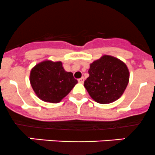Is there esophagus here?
<instances>
[{
  "mask_svg": "<svg viewBox=\"0 0 155 155\" xmlns=\"http://www.w3.org/2000/svg\"><path fill=\"white\" fill-rule=\"evenodd\" d=\"M84 77H82V78H79V79H78V82L81 83V84H83V83H84Z\"/></svg>",
  "mask_w": 155,
  "mask_h": 155,
  "instance_id": "esophagus-1",
  "label": "esophagus"
}]
</instances>
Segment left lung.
Wrapping results in <instances>:
<instances>
[{
	"label": "left lung",
	"instance_id": "8db88e82",
	"mask_svg": "<svg viewBox=\"0 0 155 155\" xmlns=\"http://www.w3.org/2000/svg\"><path fill=\"white\" fill-rule=\"evenodd\" d=\"M84 87L93 100L108 104L118 99L129 83L130 73L126 64L111 56H102L90 64Z\"/></svg>",
	"mask_w": 155,
	"mask_h": 155
}]
</instances>
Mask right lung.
I'll use <instances>...</instances> for the list:
<instances>
[{
	"label": "right lung",
	"mask_w": 155,
	"mask_h": 155,
	"mask_svg": "<svg viewBox=\"0 0 155 155\" xmlns=\"http://www.w3.org/2000/svg\"><path fill=\"white\" fill-rule=\"evenodd\" d=\"M30 83L38 98L58 103L78 84L71 72H67L61 62L46 60L37 64L30 73Z\"/></svg>",
	"instance_id": "obj_1"
}]
</instances>
